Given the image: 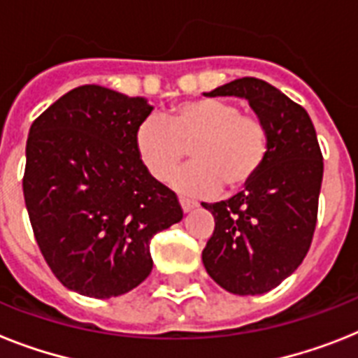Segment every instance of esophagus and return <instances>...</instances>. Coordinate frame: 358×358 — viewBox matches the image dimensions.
<instances>
[{"label":"esophagus","mask_w":358,"mask_h":358,"mask_svg":"<svg viewBox=\"0 0 358 358\" xmlns=\"http://www.w3.org/2000/svg\"><path fill=\"white\" fill-rule=\"evenodd\" d=\"M180 206H182V210H184V212L187 213V212H191V210H193V208H195L196 204H195V202L187 201V199H180Z\"/></svg>","instance_id":"34e87169"}]
</instances>
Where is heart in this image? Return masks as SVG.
I'll return each mask as SVG.
<instances>
[{
    "mask_svg": "<svg viewBox=\"0 0 358 358\" xmlns=\"http://www.w3.org/2000/svg\"><path fill=\"white\" fill-rule=\"evenodd\" d=\"M191 146L195 162L173 176V187L208 196L249 185L267 156V129L238 106L219 98H196L174 106L167 119L148 117L135 129V150L156 180H167Z\"/></svg>",
    "mask_w": 358,
    "mask_h": 358,
    "instance_id": "heart-1",
    "label": "heart"
}]
</instances>
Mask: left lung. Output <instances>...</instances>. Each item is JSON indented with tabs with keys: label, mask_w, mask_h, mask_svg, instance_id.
Here are the masks:
<instances>
[{
	"label": "left lung",
	"mask_w": 358,
	"mask_h": 358,
	"mask_svg": "<svg viewBox=\"0 0 358 358\" xmlns=\"http://www.w3.org/2000/svg\"><path fill=\"white\" fill-rule=\"evenodd\" d=\"M204 94L247 100L266 126L269 146L245 191L215 204L202 202L215 219L202 262L230 294H266L289 277L310 249L323 180L316 129L299 103L258 78H239Z\"/></svg>",
	"instance_id": "1"
}]
</instances>
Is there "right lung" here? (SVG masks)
<instances>
[{"label":"right lung","mask_w":358,"mask_h":358,"mask_svg":"<svg viewBox=\"0 0 358 358\" xmlns=\"http://www.w3.org/2000/svg\"><path fill=\"white\" fill-rule=\"evenodd\" d=\"M152 106L100 85L72 89L31 124L24 199L44 260L63 286L96 299L137 288L150 239L184 217L135 150Z\"/></svg>","instance_id":"right-lung-1"}]
</instances>
